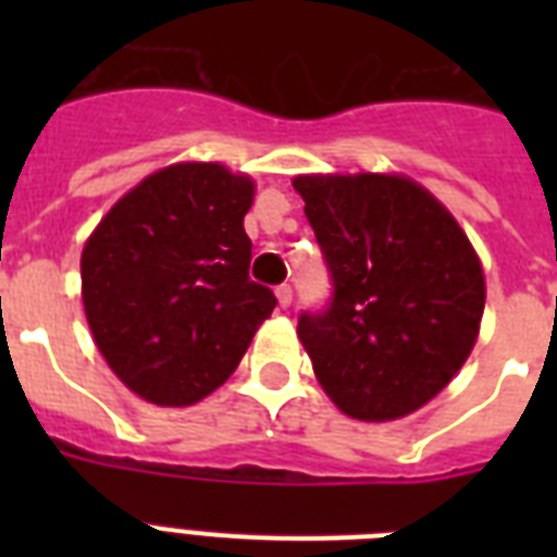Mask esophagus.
Instances as JSON below:
<instances>
[{
  "mask_svg": "<svg viewBox=\"0 0 557 557\" xmlns=\"http://www.w3.org/2000/svg\"><path fill=\"white\" fill-rule=\"evenodd\" d=\"M274 295H277L280 309H288V306H292V286H277V292H274Z\"/></svg>",
  "mask_w": 557,
  "mask_h": 557,
  "instance_id": "obj_1",
  "label": "esophagus"
}]
</instances>
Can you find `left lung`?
<instances>
[{"instance_id": "left-lung-1", "label": "left lung", "mask_w": 557, "mask_h": 557, "mask_svg": "<svg viewBox=\"0 0 557 557\" xmlns=\"http://www.w3.org/2000/svg\"><path fill=\"white\" fill-rule=\"evenodd\" d=\"M330 262V312L297 338L326 396L352 419L389 422L428 405L480 335L485 274L445 205L401 173L292 178Z\"/></svg>"}]
</instances>
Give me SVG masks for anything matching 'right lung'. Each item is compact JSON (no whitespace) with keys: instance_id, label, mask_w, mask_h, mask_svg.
I'll use <instances>...</instances> for the list:
<instances>
[{"instance_id":"obj_1","label":"right lung","mask_w":557,"mask_h":557,"mask_svg":"<svg viewBox=\"0 0 557 557\" xmlns=\"http://www.w3.org/2000/svg\"><path fill=\"white\" fill-rule=\"evenodd\" d=\"M251 176L178 161L109 208L81 253L91 338L135 396L187 407L222 387L277 297L248 280Z\"/></svg>"}]
</instances>
